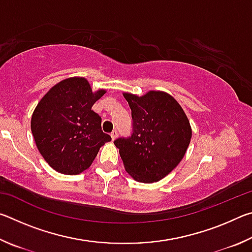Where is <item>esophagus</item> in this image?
Masks as SVG:
<instances>
[{
  "mask_svg": "<svg viewBox=\"0 0 252 252\" xmlns=\"http://www.w3.org/2000/svg\"><path fill=\"white\" fill-rule=\"evenodd\" d=\"M111 138H112V140H114L117 138V135H118V131L117 130H113L112 132H111Z\"/></svg>",
  "mask_w": 252,
  "mask_h": 252,
  "instance_id": "obj_1",
  "label": "esophagus"
}]
</instances>
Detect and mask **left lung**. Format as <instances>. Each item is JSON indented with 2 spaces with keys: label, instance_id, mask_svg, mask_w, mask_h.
Returning <instances> with one entry per match:
<instances>
[{
  "label": "left lung",
  "instance_id": "left-lung-1",
  "mask_svg": "<svg viewBox=\"0 0 252 252\" xmlns=\"http://www.w3.org/2000/svg\"><path fill=\"white\" fill-rule=\"evenodd\" d=\"M132 116V134L114 141L126 172L134 180L152 183L180 163L189 147L190 122L173 96L149 91L142 96L123 93Z\"/></svg>",
  "mask_w": 252,
  "mask_h": 252
}]
</instances>
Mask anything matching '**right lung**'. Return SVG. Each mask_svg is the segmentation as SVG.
<instances>
[{"label":"right lung","mask_w":252,"mask_h":252,"mask_svg":"<svg viewBox=\"0 0 252 252\" xmlns=\"http://www.w3.org/2000/svg\"><path fill=\"white\" fill-rule=\"evenodd\" d=\"M105 90L92 92L87 79L69 78L51 88L31 119L34 141L55 171L79 174L92 164L100 148L111 141L92 105Z\"/></svg>","instance_id":"obj_1"}]
</instances>
